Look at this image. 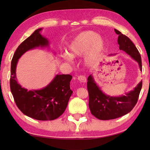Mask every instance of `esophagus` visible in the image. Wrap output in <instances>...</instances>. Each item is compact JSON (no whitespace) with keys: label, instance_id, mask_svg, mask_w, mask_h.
I'll use <instances>...</instances> for the list:
<instances>
[{"label":"esophagus","instance_id":"34e87169","mask_svg":"<svg viewBox=\"0 0 150 150\" xmlns=\"http://www.w3.org/2000/svg\"><path fill=\"white\" fill-rule=\"evenodd\" d=\"M77 79L81 82H84H84H86V77L84 75L79 76Z\"/></svg>","mask_w":150,"mask_h":150}]
</instances>
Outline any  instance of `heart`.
Listing matches in <instances>:
<instances>
[{
    "label": "heart",
    "instance_id": "1",
    "mask_svg": "<svg viewBox=\"0 0 150 150\" xmlns=\"http://www.w3.org/2000/svg\"><path fill=\"white\" fill-rule=\"evenodd\" d=\"M105 49V43L99 35L92 31H84L76 37L68 46V54H64L62 58L70 62L72 58L83 56L88 64L96 62Z\"/></svg>",
    "mask_w": 150,
    "mask_h": 150
}]
</instances>
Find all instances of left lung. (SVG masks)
I'll return each instance as SVG.
<instances>
[{
  "label": "left lung",
  "mask_w": 150,
  "mask_h": 150,
  "mask_svg": "<svg viewBox=\"0 0 150 150\" xmlns=\"http://www.w3.org/2000/svg\"><path fill=\"white\" fill-rule=\"evenodd\" d=\"M119 35L118 44L120 50H122L138 62L142 71L141 57L135 44L129 38L115 29ZM141 81L134 90L120 97H110L104 94L95 83L93 75L88 78L87 88L89 93V108L91 114L100 120H110L122 117L132 110L137 103L142 88Z\"/></svg>",
  "instance_id": "1"
}]
</instances>
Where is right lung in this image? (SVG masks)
<instances>
[{
    "instance_id": "1",
    "label": "right lung",
    "mask_w": 150,
    "mask_h": 150,
    "mask_svg": "<svg viewBox=\"0 0 150 150\" xmlns=\"http://www.w3.org/2000/svg\"><path fill=\"white\" fill-rule=\"evenodd\" d=\"M41 30L35 31L16 50L11 64L10 89L16 105L24 115L39 120H52L61 115L68 106L73 93L69 86L72 76L57 75L45 88L30 91L22 88L16 77L18 60L25 52L37 47L48 46V40L41 35Z\"/></svg>"
}]
</instances>
